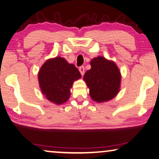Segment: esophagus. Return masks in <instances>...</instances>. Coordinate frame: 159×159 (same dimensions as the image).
<instances>
[{"label":"esophagus","mask_w":159,"mask_h":159,"mask_svg":"<svg viewBox=\"0 0 159 159\" xmlns=\"http://www.w3.org/2000/svg\"><path fill=\"white\" fill-rule=\"evenodd\" d=\"M79 70H80V74H81V75H84V71H85V68H84V66H80V68H79Z\"/></svg>","instance_id":"esophagus-1"}]
</instances>
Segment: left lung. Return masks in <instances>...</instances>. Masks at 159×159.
<instances>
[{"label": "left lung", "instance_id": "left-lung-1", "mask_svg": "<svg viewBox=\"0 0 159 159\" xmlns=\"http://www.w3.org/2000/svg\"><path fill=\"white\" fill-rule=\"evenodd\" d=\"M91 69L85 72L84 80L95 102H102L115 98L120 89L121 74L115 63L103 57L90 61Z\"/></svg>", "mask_w": 159, "mask_h": 159}]
</instances>
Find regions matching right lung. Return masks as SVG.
Listing matches in <instances>:
<instances>
[{"instance_id": "1", "label": "right lung", "mask_w": 159, "mask_h": 159, "mask_svg": "<svg viewBox=\"0 0 159 159\" xmlns=\"http://www.w3.org/2000/svg\"><path fill=\"white\" fill-rule=\"evenodd\" d=\"M80 77V73L74 64L59 57L47 60L38 73L42 94L57 105L63 104L69 99L73 83Z\"/></svg>"}]
</instances>
